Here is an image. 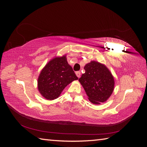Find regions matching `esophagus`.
Listing matches in <instances>:
<instances>
[{"mask_svg":"<svg viewBox=\"0 0 147 147\" xmlns=\"http://www.w3.org/2000/svg\"><path fill=\"white\" fill-rule=\"evenodd\" d=\"M75 74H76V75H77L78 78H80V77L81 72H80V71H78V72H76V73H75Z\"/></svg>","mask_w":147,"mask_h":147,"instance_id":"esophagus-1","label":"esophagus"}]
</instances>
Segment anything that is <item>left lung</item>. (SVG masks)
<instances>
[{
    "instance_id": "obj_1",
    "label": "left lung",
    "mask_w": 147,
    "mask_h": 147,
    "mask_svg": "<svg viewBox=\"0 0 147 147\" xmlns=\"http://www.w3.org/2000/svg\"><path fill=\"white\" fill-rule=\"evenodd\" d=\"M84 69L85 73L78 80L89 100L97 105L105 102L114 90V78L110 70L105 65L94 61L86 64Z\"/></svg>"
}]
</instances>
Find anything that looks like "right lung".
Listing matches in <instances>:
<instances>
[{
  "label": "right lung",
  "mask_w": 147,
  "mask_h": 147,
  "mask_svg": "<svg viewBox=\"0 0 147 147\" xmlns=\"http://www.w3.org/2000/svg\"><path fill=\"white\" fill-rule=\"evenodd\" d=\"M78 79L66 56L56 57L42 70L38 78V90L46 99L53 100L60 96L65 86Z\"/></svg>",
  "instance_id": "add662e5"
}]
</instances>
